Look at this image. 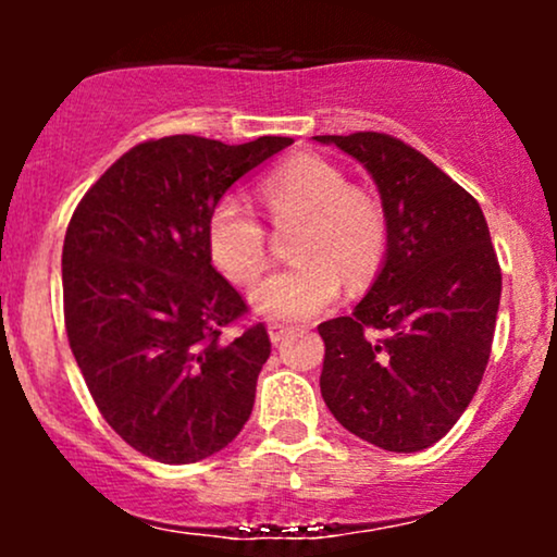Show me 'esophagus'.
Masks as SVG:
<instances>
[{"label":"esophagus","instance_id":"1","mask_svg":"<svg viewBox=\"0 0 557 557\" xmlns=\"http://www.w3.org/2000/svg\"><path fill=\"white\" fill-rule=\"evenodd\" d=\"M267 332H270V341L277 345L280 341H283V337L287 335V327L285 324H277V322H270L267 324Z\"/></svg>","mask_w":557,"mask_h":557}]
</instances>
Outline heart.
<instances>
[{
  "label": "heart",
  "instance_id": "heart-1",
  "mask_svg": "<svg viewBox=\"0 0 557 557\" xmlns=\"http://www.w3.org/2000/svg\"><path fill=\"white\" fill-rule=\"evenodd\" d=\"M277 225L300 220L296 267L270 272L251 290V309L272 322L296 324L322 314L345 277L359 287L372 277L387 240L385 209L322 157H298L261 185ZM212 261L233 283H251L267 261V230L240 196H222L207 220Z\"/></svg>",
  "mask_w": 557,
  "mask_h": 557
}]
</instances>
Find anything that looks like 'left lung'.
I'll list each match as a JSON object with an SVG mask.
<instances>
[{"instance_id":"1","label":"left lung","mask_w":557,"mask_h":557,"mask_svg":"<svg viewBox=\"0 0 557 557\" xmlns=\"http://www.w3.org/2000/svg\"><path fill=\"white\" fill-rule=\"evenodd\" d=\"M367 168L387 253L350 317L319 324L322 398L348 432L382 450L443 440L487 369L503 274L476 198L385 133L314 136Z\"/></svg>"}]
</instances>
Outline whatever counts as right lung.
<instances>
[{
	"mask_svg": "<svg viewBox=\"0 0 557 557\" xmlns=\"http://www.w3.org/2000/svg\"><path fill=\"white\" fill-rule=\"evenodd\" d=\"M290 144L144 140L88 188L70 220V348L107 424L159 463L214 456L251 417L270 335L259 322L225 337L248 306L212 267L207 220L230 185Z\"/></svg>",
	"mask_w": 557,
	"mask_h": 557,
	"instance_id": "1",
	"label": "right lung"
}]
</instances>
